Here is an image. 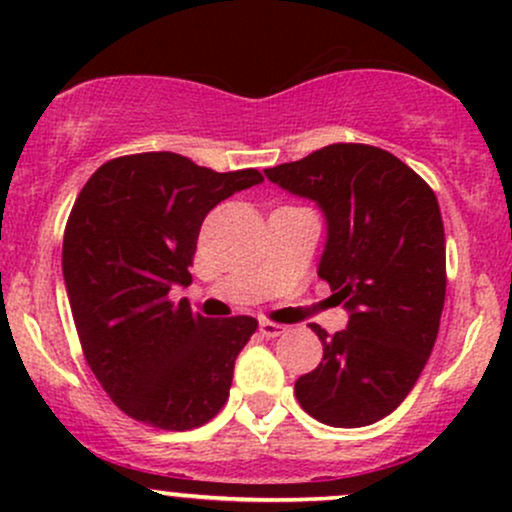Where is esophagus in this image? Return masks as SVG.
I'll use <instances>...</instances> for the list:
<instances>
[{
    "instance_id": "obj_1",
    "label": "esophagus",
    "mask_w": 512,
    "mask_h": 512,
    "mask_svg": "<svg viewBox=\"0 0 512 512\" xmlns=\"http://www.w3.org/2000/svg\"><path fill=\"white\" fill-rule=\"evenodd\" d=\"M260 332L264 334V337L276 339V337H281V334L286 332V325H279V322H272V320H262L260 322Z\"/></svg>"
}]
</instances>
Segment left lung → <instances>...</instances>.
<instances>
[{"label": "left lung", "mask_w": 512, "mask_h": 512, "mask_svg": "<svg viewBox=\"0 0 512 512\" xmlns=\"http://www.w3.org/2000/svg\"><path fill=\"white\" fill-rule=\"evenodd\" d=\"M327 216L317 276L349 308L327 334L320 366L296 380V399L327 426L358 428L392 414L419 380L445 303V231L431 185L390 151L330 144L264 170Z\"/></svg>", "instance_id": "left-lung-1"}]
</instances>
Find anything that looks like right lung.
I'll use <instances>...</instances> for the list:
<instances>
[{
  "mask_svg": "<svg viewBox=\"0 0 512 512\" xmlns=\"http://www.w3.org/2000/svg\"><path fill=\"white\" fill-rule=\"evenodd\" d=\"M262 180L146 151L103 163L76 197L62 243L69 305L86 363L129 419L190 431L226 404L257 320L214 322L170 289L192 281L204 216Z\"/></svg>",
  "mask_w": 512,
  "mask_h": 512,
  "instance_id": "add662e5",
  "label": "right lung"
}]
</instances>
